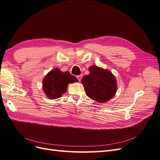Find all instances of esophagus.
<instances>
[{
	"instance_id": "esophagus-1",
	"label": "esophagus",
	"mask_w": 160,
	"mask_h": 160,
	"mask_svg": "<svg viewBox=\"0 0 160 160\" xmlns=\"http://www.w3.org/2000/svg\"><path fill=\"white\" fill-rule=\"evenodd\" d=\"M76 77L77 78V79L79 80V81H81V79H82V75H77Z\"/></svg>"
}]
</instances>
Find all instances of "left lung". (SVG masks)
<instances>
[{
    "label": "left lung",
    "mask_w": 160,
    "mask_h": 160,
    "mask_svg": "<svg viewBox=\"0 0 160 160\" xmlns=\"http://www.w3.org/2000/svg\"><path fill=\"white\" fill-rule=\"evenodd\" d=\"M89 74L81 80L85 93L89 98L99 103H105L115 95L117 83L115 77L108 70L96 65L89 68Z\"/></svg>",
    "instance_id": "8db88e82"
}]
</instances>
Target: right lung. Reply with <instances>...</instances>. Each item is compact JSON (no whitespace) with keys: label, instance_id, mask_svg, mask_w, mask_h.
I'll use <instances>...</instances> for the list:
<instances>
[{"label":"right lung","instance_id":"obj_1","mask_svg":"<svg viewBox=\"0 0 160 160\" xmlns=\"http://www.w3.org/2000/svg\"><path fill=\"white\" fill-rule=\"evenodd\" d=\"M77 79L69 71L62 72L54 69L48 73L42 81V89L46 95L51 99H57L66 92L69 83H75Z\"/></svg>","mask_w":160,"mask_h":160}]
</instances>
